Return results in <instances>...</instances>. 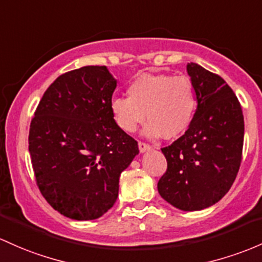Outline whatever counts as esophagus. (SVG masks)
<instances>
[{"mask_svg":"<svg viewBox=\"0 0 262 262\" xmlns=\"http://www.w3.org/2000/svg\"><path fill=\"white\" fill-rule=\"evenodd\" d=\"M138 146H139L140 153H145V151L151 150V146L149 145V144H145V143H143V142H139V144H138Z\"/></svg>","mask_w":262,"mask_h":262,"instance_id":"esophagus-1","label":"esophagus"}]
</instances>
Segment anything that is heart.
<instances>
[{
    "label": "heart",
    "mask_w": 262,
    "mask_h": 262,
    "mask_svg": "<svg viewBox=\"0 0 262 262\" xmlns=\"http://www.w3.org/2000/svg\"><path fill=\"white\" fill-rule=\"evenodd\" d=\"M129 97L112 99L111 109L117 125L133 133L146 119L145 137L175 139L190 126L196 97L190 79L184 76L142 73L128 87Z\"/></svg>",
    "instance_id": "obj_1"
}]
</instances>
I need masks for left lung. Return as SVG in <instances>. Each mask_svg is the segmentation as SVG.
<instances>
[{"label":"left lung","mask_w":262,"mask_h":262,"mask_svg":"<svg viewBox=\"0 0 262 262\" xmlns=\"http://www.w3.org/2000/svg\"><path fill=\"white\" fill-rule=\"evenodd\" d=\"M186 72L196 111L185 134L162 149L168 169L158 191L174 208L196 211L216 204L231 188L245 128L240 103L225 80L196 63H188Z\"/></svg>","instance_id":"left-lung-1"}]
</instances>
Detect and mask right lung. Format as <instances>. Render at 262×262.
Returning a JSON list of instances; mask_svg holds the SVG:
<instances>
[{
	"mask_svg": "<svg viewBox=\"0 0 262 262\" xmlns=\"http://www.w3.org/2000/svg\"><path fill=\"white\" fill-rule=\"evenodd\" d=\"M117 79L105 66L62 74L31 122L28 150L48 204L73 220H94L117 201L119 177L139 154L117 125L111 102Z\"/></svg>",
	"mask_w": 262,
	"mask_h": 262,
	"instance_id": "right-lung-1",
	"label": "right lung"
}]
</instances>
